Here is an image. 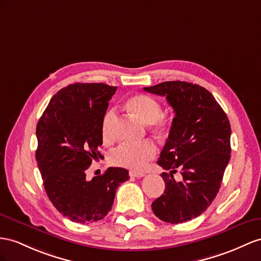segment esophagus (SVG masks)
<instances>
[{"label": "esophagus", "instance_id": "esophagus-1", "mask_svg": "<svg viewBox=\"0 0 261 261\" xmlns=\"http://www.w3.org/2000/svg\"><path fill=\"white\" fill-rule=\"evenodd\" d=\"M129 174L131 177H142L145 175L143 172H137V171H130Z\"/></svg>", "mask_w": 261, "mask_h": 261}]
</instances>
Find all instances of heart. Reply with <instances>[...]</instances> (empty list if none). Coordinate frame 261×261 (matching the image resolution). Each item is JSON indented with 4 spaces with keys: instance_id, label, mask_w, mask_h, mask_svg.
<instances>
[{
    "instance_id": "1",
    "label": "heart",
    "mask_w": 261,
    "mask_h": 261,
    "mask_svg": "<svg viewBox=\"0 0 261 261\" xmlns=\"http://www.w3.org/2000/svg\"><path fill=\"white\" fill-rule=\"evenodd\" d=\"M126 108L133 115L142 120L144 123L153 124L158 133H164L170 126V120L162 115V106L159 100L149 95H136L128 99ZM116 119V110L108 109L101 119V136L106 141L113 139V123ZM156 154V145L152 141L139 144L122 143L111 152V162L121 168L131 170H142L149 161Z\"/></svg>"
}]
</instances>
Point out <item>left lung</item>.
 <instances>
[{
    "mask_svg": "<svg viewBox=\"0 0 261 261\" xmlns=\"http://www.w3.org/2000/svg\"><path fill=\"white\" fill-rule=\"evenodd\" d=\"M165 96L175 112L158 164L165 182L152 211L163 222L184 223L206 211L216 197L230 159V123L222 107L204 87L186 82H164L144 87ZM181 171L182 181L172 175Z\"/></svg>",
    "mask_w": 261,
    "mask_h": 261,
    "instance_id": "left-lung-1",
    "label": "left lung"
}]
</instances>
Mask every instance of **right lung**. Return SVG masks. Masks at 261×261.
I'll use <instances>...</instances> for the list:
<instances>
[{"instance_id":"1","label":"right lung","mask_w":261,"mask_h":261,"mask_svg":"<svg viewBox=\"0 0 261 261\" xmlns=\"http://www.w3.org/2000/svg\"><path fill=\"white\" fill-rule=\"evenodd\" d=\"M117 87L69 85L50 99L36 126V161L44 188L56 210L72 222H98L111 210L119 185L129 172L109 168L86 178L93 160L101 158V119Z\"/></svg>"}]
</instances>
